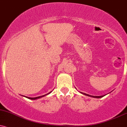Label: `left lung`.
Masks as SVG:
<instances>
[{
    "instance_id": "8db88e82",
    "label": "left lung",
    "mask_w": 127,
    "mask_h": 127,
    "mask_svg": "<svg viewBox=\"0 0 127 127\" xmlns=\"http://www.w3.org/2000/svg\"><path fill=\"white\" fill-rule=\"evenodd\" d=\"M81 93L83 94V95H86V96H90V97H95V98H100V97H103L104 96H90V95H87V94H86V93H83L81 92Z\"/></svg>"
}]
</instances>
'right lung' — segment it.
Instances as JSON below:
<instances>
[{
	"label": "right lung",
	"instance_id": "add662e5",
	"mask_svg": "<svg viewBox=\"0 0 127 127\" xmlns=\"http://www.w3.org/2000/svg\"><path fill=\"white\" fill-rule=\"evenodd\" d=\"M52 92H50V93H47V94H46V95H43V96H38V97H26L27 98H28V99H31V100H35V99H38V98H40V97H43V96H46V95H49V93H51Z\"/></svg>",
	"mask_w": 127,
	"mask_h": 127
}]
</instances>
